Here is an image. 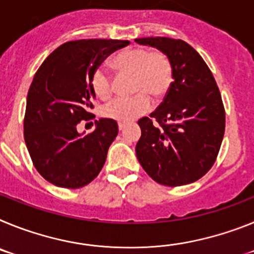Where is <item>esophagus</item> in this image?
<instances>
[{
    "mask_svg": "<svg viewBox=\"0 0 254 254\" xmlns=\"http://www.w3.org/2000/svg\"><path fill=\"white\" fill-rule=\"evenodd\" d=\"M126 126H127L126 123H122V122L118 123V128H120V131H123V129L126 128Z\"/></svg>",
    "mask_w": 254,
    "mask_h": 254,
    "instance_id": "esophagus-1",
    "label": "esophagus"
}]
</instances>
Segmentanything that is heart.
Masks as SVG:
<instances>
[{
	"instance_id": "1",
	"label": "heart",
	"mask_w": 254,
	"mask_h": 254,
	"mask_svg": "<svg viewBox=\"0 0 254 254\" xmlns=\"http://www.w3.org/2000/svg\"><path fill=\"white\" fill-rule=\"evenodd\" d=\"M118 73L131 75V93L128 99H116L103 108V116L118 122H132L151 108V98H160L173 81V66L169 57L160 51H149L143 47L125 48L111 61ZM91 90L99 99L108 100L113 94L111 76L102 68L94 71L90 78Z\"/></svg>"
}]
</instances>
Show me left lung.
Instances as JSON below:
<instances>
[{"instance_id": "1", "label": "left lung", "mask_w": 254, "mask_h": 254, "mask_svg": "<svg viewBox=\"0 0 254 254\" xmlns=\"http://www.w3.org/2000/svg\"><path fill=\"white\" fill-rule=\"evenodd\" d=\"M134 42L158 48L173 66V82L161 104L150 118L138 121V161L163 186L193 183L214 165L225 132V109L216 81L185 40L150 37ZM154 120L159 126L152 125Z\"/></svg>"}]
</instances>
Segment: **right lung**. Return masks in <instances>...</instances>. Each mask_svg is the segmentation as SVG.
I'll use <instances>...</instances> for the list:
<instances>
[{
	"mask_svg": "<svg viewBox=\"0 0 254 254\" xmlns=\"http://www.w3.org/2000/svg\"><path fill=\"white\" fill-rule=\"evenodd\" d=\"M128 44L117 39L72 40L52 52L38 68L26 98L24 138L35 169L52 185L81 188L102 170L118 125L100 118L85 136L76 126L93 118L94 71Z\"/></svg>",
	"mask_w": 254,
	"mask_h": 254,
	"instance_id": "add662e5",
	"label": "right lung"
}]
</instances>
